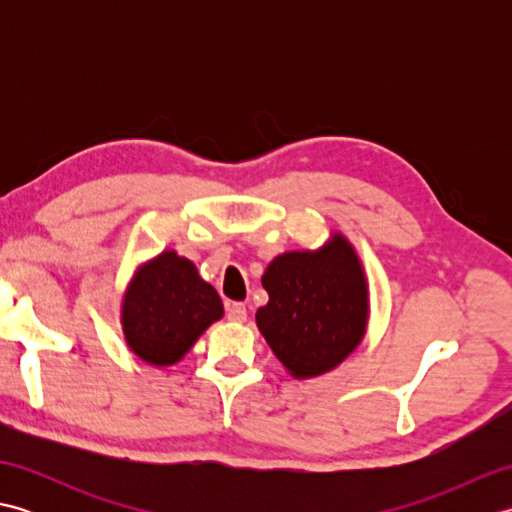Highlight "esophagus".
Instances as JSON below:
<instances>
[{
    "label": "esophagus",
    "mask_w": 512,
    "mask_h": 512,
    "mask_svg": "<svg viewBox=\"0 0 512 512\" xmlns=\"http://www.w3.org/2000/svg\"><path fill=\"white\" fill-rule=\"evenodd\" d=\"M226 317L233 323H244L246 321V306L244 303H228Z\"/></svg>",
    "instance_id": "esophagus-1"
}]
</instances>
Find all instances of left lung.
Returning <instances> with one entry per match:
<instances>
[{"mask_svg":"<svg viewBox=\"0 0 512 512\" xmlns=\"http://www.w3.org/2000/svg\"><path fill=\"white\" fill-rule=\"evenodd\" d=\"M268 303L255 319L266 343L295 378L330 372L363 341L369 292L361 259L345 235L319 250L275 257L262 277Z\"/></svg>","mask_w":512,"mask_h":512,"instance_id":"8db88e82","label":"left lung"}]
</instances>
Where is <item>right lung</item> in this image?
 I'll use <instances>...</instances> for the list:
<instances>
[{
  "label": "right lung",
  "instance_id": "1",
  "mask_svg": "<svg viewBox=\"0 0 512 512\" xmlns=\"http://www.w3.org/2000/svg\"><path fill=\"white\" fill-rule=\"evenodd\" d=\"M224 306L198 268L176 250H162L136 270L123 297L125 341L149 365L178 363Z\"/></svg>",
  "mask_w": 512,
  "mask_h": 512
}]
</instances>
